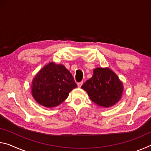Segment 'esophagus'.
I'll use <instances>...</instances> for the list:
<instances>
[{"label":"esophagus","instance_id":"obj_1","mask_svg":"<svg viewBox=\"0 0 151 151\" xmlns=\"http://www.w3.org/2000/svg\"><path fill=\"white\" fill-rule=\"evenodd\" d=\"M83 82H80V83H77L78 87V88H81V86L83 85Z\"/></svg>","mask_w":151,"mask_h":151}]
</instances>
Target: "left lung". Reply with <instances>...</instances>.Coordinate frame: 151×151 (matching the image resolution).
<instances>
[{
    "label": "left lung",
    "instance_id": "obj_1",
    "mask_svg": "<svg viewBox=\"0 0 151 151\" xmlns=\"http://www.w3.org/2000/svg\"><path fill=\"white\" fill-rule=\"evenodd\" d=\"M90 99L99 106L109 108L118 103L123 93V85L109 68H96L93 75L81 86Z\"/></svg>",
    "mask_w": 151,
    "mask_h": 151
}]
</instances>
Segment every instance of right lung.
Masks as SVG:
<instances>
[{
    "instance_id": "add662e5",
    "label": "right lung",
    "mask_w": 151,
    "mask_h": 151,
    "mask_svg": "<svg viewBox=\"0 0 151 151\" xmlns=\"http://www.w3.org/2000/svg\"><path fill=\"white\" fill-rule=\"evenodd\" d=\"M77 87L71 73L63 65L49 63L32 80V94L35 100L47 108L59 105L70 92Z\"/></svg>"
}]
</instances>
